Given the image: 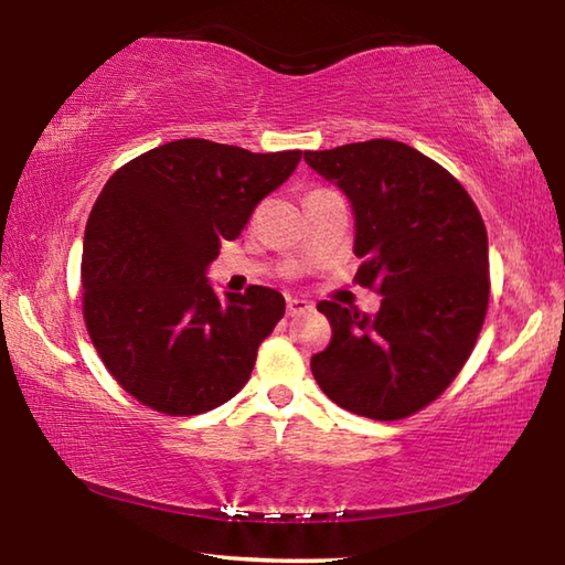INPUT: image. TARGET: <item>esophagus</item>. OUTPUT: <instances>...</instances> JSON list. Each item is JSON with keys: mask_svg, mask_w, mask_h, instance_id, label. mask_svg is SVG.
I'll return each instance as SVG.
<instances>
[{"mask_svg": "<svg viewBox=\"0 0 565 565\" xmlns=\"http://www.w3.org/2000/svg\"><path fill=\"white\" fill-rule=\"evenodd\" d=\"M311 309H313V303L306 299H299V296H289V299H286V313H289V317H301V313L311 311Z\"/></svg>", "mask_w": 565, "mask_h": 565, "instance_id": "1", "label": "esophagus"}]
</instances>
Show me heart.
<instances>
[{"label":"heart","mask_w":565,"mask_h":565,"mask_svg":"<svg viewBox=\"0 0 565 565\" xmlns=\"http://www.w3.org/2000/svg\"><path fill=\"white\" fill-rule=\"evenodd\" d=\"M317 191H319V189H317Z\"/></svg>","instance_id":"heart-1"}]
</instances>
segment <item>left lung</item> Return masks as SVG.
Segmentation results:
<instances>
[{"mask_svg": "<svg viewBox=\"0 0 565 565\" xmlns=\"http://www.w3.org/2000/svg\"><path fill=\"white\" fill-rule=\"evenodd\" d=\"M353 209L356 281L381 309L321 301L331 343L311 374L351 414L396 420L431 404L471 356L489 309V236L466 189L414 147L371 139L303 151Z\"/></svg>", "mask_w": 565, "mask_h": 565, "instance_id": "left-lung-1", "label": "left lung"}]
</instances>
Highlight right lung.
Here are the masks:
<instances>
[{
	"mask_svg": "<svg viewBox=\"0 0 565 565\" xmlns=\"http://www.w3.org/2000/svg\"><path fill=\"white\" fill-rule=\"evenodd\" d=\"M299 161L301 151L177 139L104 184L84 232V321L104 366L145 406L204 414L252 376L284 296L248 286L218 299L206 269Z\"/></svg>",
	"mask_w": 565,
	"mask_h": 565,
	"instance_id": "right-lung-1",
	"label": "right lung"
}]
</instances>
